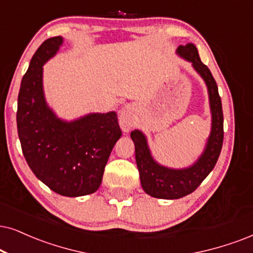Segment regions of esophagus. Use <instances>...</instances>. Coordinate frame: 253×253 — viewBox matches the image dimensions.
I'll return each mask as SVG.
<instances>
[{"instance_id": "34e87169", "label": "esophagus", "mask_w": 253, "mask_h": 253, "mask_svg": "<svg viewBox=\"0 0 253 253\" xmlns=\"http://www.w3.org/2000/svg\"><path fill=\"white\" fill-rule=\"evenodd\" d=\"M119 123L121 126V129L124 132H128L133 126V107L130 105L125 106L123 110L120 111V117H119Z\"/></svg>"}]
</instances>
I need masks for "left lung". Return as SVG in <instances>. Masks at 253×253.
<instances>
[{"label": "left lung", "instance_id": "8db88e82", "mask_svg": "<svg viewBox=\"0 0 253 253\" xmlns=\"http://www.w3.org/2000/svg\"><path fill=\"white\" fill-rule=\"evenodd\" d=\"M177 53L193 63L194 69L206 82L212 114V126L203 154L196 164L185 169H169L158 165L150 156L145 135L137 129L130 133V137L135 145L136 166L143 190L150 196L165 200H176L196 190L215 167L224 137L222 101L211 72L201 62L198 51L194 44L180 45L177 47Z\"/></svg>", "mask_w": 253, "mask_h": 253}]
</instances>
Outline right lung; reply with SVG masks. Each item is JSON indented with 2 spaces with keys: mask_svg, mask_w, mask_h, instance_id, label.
<instances>
[{
  "mask_svg": "<svg viewBox=\"0 0 253 253\" xmlns=\"http://www.w3.org/2000/svg\"><path fill=\"white\" fill-rule=\"evenodd\" d=\"M62 43L60 36L49 38L35 52L21 83L16 120L22 152L36 177L57 194L77 197L98 190L121 129L116 112L66 123L47 107L43 64Z\"/></svg>",
  "mask_w": 253,
  "mask_h": 253,
  "instance_id": "1",
  "label": "right lung"
}]
</instances>
